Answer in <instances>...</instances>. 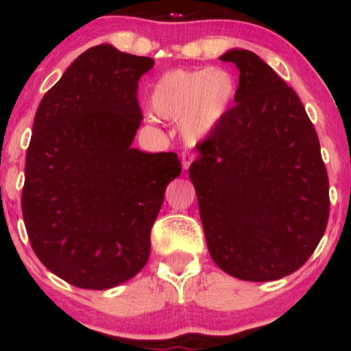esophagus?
Here are the masks:
<instances>
[{"label":"esophagus","mask_w":351,"mask_h":351,"mask_svg":"<svg viewBox=\"0 0 351 351\" xmlns=\"http://www.w3.org/2000/svg\"><path fill=\"white\" fill-rule=\"evenodd\" d=\"M193 160H195V155H193V153H181V167H183V170H188V167L191 165Z\"/></svg>","instance_id":"1"}]
</instances>
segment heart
<instances>
[{"label": "heart", "instance_id": "obj_1", "mask_svg": "<svg viewBox=\"0 0 351 351\" xmlns=\"http://www.w3.org/2000/svg\"><path fill=\"white\" fill-rule=\"evenodd\" d=\"M236 92L232 74L221 67L167 71L152 87L150 107L156 115L148 119H180L184 142L198 145L226 117Z\"/></svg>", "mask_w": 351, "mask_h": 351}]
</instances>
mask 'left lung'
Segmentation results:
<instances>
[{"label": "left lung", "instance_id": "obj_1", "mask_svg": "<svg viewBox=\"0 0 351 351\" xmlns=\"http://www.w3.org/2000/svg\"><path fill=\"white\" fill-rule=\"evenodd\" d=\"M219 59L239 71L236 106L188 170L208 251L236 279L277 280L305 264L327 228L320 143L293 88L259 56L231 49Z\"/></svg>", "mask_w": 351, "mask_h": 351}]
</instances>
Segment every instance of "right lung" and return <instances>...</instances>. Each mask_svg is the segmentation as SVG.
Instances as JSON below:
<instances>
[{
  "label": "right lung",
  "mask_w": 351,
  "mask_h": 351,
  "mask_svg": "<svg viewBox=\"0 0 351 351\" xmlns=\"http://www.w3.org/2000/svg\"><path fill=\"white\" fill-rule=\"evenodd\" d=\"M155 64L99 44L44 95L26 153L23 219L52 274L90 291L130 280L150 256V231L176 153L132 147L143 117L136 84Z\"/></svg>",
  "instance_id": "obj_1"
}]
</instances>
